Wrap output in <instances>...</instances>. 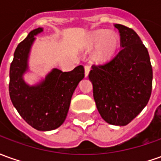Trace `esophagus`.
I'll list each match as a JSON object with an SVG mask.
<instances>
[{"instance_id":"esophagus-1","label":"esophagus","mask_w":161,"mask_h":161,"mask_svg":"<svg viewBox=\"0 0 161 161\" xmlns=\"http://www.w3.org/2000/svg\"><path fill=\"white\" fill-rule=\"evenodd\" d=\"M89 71H90V66H88V65H86L85 66V76L87 77L88 74H89Z\"/></svg>"}]
</instances>
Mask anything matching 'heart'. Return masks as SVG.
I'll return each instance as SVG.
<instances>
[{
	"label": "heart",
	"mask_w": 161,
	"mask_h": 161,
	"mask_svg": "<svg viewBox=\"0 0 161 161\" xmlns=\"http://www.w3.org/2000/svg\"><path fill=\"white\" fill-rule=\"evenodd\" d=\"M118 44L119 38L116 33L101 30L92 33L88 39L87 47L92 49L100 45L95 54V58L98 61L105 62L114 56L118 48Z\"/></svg>",
	"instance_id": "heart-1"
}]
</instances>
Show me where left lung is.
<instances>
[{
	"label": "left lung",
	"instance_id": "left-lung-1",
	"mask_svg": "<svg viewBox=\"0 0 161 161\" xmlns=\"http://www.w3.org/2000/svg\"><path fill=\"white\" fill-rule=\"evenodd\" d=\"M121 50L103 65H93L88 78L101 116L113 125H128L148 103L153 87L149 53L138 34L115 24Z\"/></svg>",
	"mask_w": 161,
	"mask_h": 161
}]
</instances>
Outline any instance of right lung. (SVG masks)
Listing matches in <instances>:
<instances>
[{
    "label": "right lung",
    "instance_id": "right-lung-1",
    "mask_svg": "<svg viewBox=\"0 0 161 161\" xmlns=\"http://www.w3.org/2000/svg\"><path fill=\"white\" fill-rule=\"evenodd\" d=\"M41 31L42 28L33 30L17 45L10 64L8 90L12 103L29 125L38 130H52L64 123L72 95L85 71L81 65L70 72L54 68L40 85H26L22 75L28 69V54L34 36Z\"/></svg>",
    "mask_w": 161,
    "mask_h": 161
}]
</instances>
